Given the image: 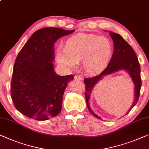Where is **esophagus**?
I'll return each mask as SVG.
<instances>
[{"instance_id": "34e87169", "label": "esophagus", "mask_w": 149, "mask_h": 149, "mask_svg": "<svg viewBox=\"0 0 149 149\" xmlns=\"http://www.w3.org/2000/svg\"><path fill=\"white\" fill-rule=\"evenodd\" d=\"M74 79L75 80H80V81H81V80H83V77H82L81 76H80V75H75L74 76Z\"/></svg>"}]
</instances>
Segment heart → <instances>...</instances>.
<instances>
[{
  "instance_id": "b5f03b06",
  "label": "heart",
  "mask_w": 149,
  "mask_h": 149,
  "mask_svg": "<svg viewBox=\"0 0 149 149\" xmlns=\"http://www.w3.org/2000/svg\"><path fill=\"white\" fill-rule=\"evenodd\" d=\"M113 53L110 41L93 34L78 33L66 40L64 48L56 51V60L64 67L72 68L81 60L87 74L95 75L104 70Z\"/></svg>"
}]
</instances>
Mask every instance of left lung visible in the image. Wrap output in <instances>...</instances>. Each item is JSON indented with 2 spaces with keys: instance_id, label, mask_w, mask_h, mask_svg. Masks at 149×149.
<instances>
[{
  "instance_id": "1",
  "label": "left lung",
  "mask_w": 149,
  "mask_h": 149,
  "mask_svg": "<svg viewBox=\"0 0 149 149\" xmlns=\"http://www.w3.org/2000/svg\"><path fill=\"white\" fill-rule=\"evenodd\" d=\"M109 34L113 40L114 46L113 53L110 62H109L106 68L97 76L90 77V78H85L84 79L86 89L85 95L88 109L93 116L98 119H100L101 118L94 113V112L90 108L89 100L93 88L103 76L111 74V73L120 70H125L128 72L129 74L132 79V81L134 83L135 97L132 105L129 109V111L127 112V113L130 112L139 101L142 84L141 66H140L138 58L134 49L128 44V43L119 34L113 33V32H109Z\"/></svg>"
}]
</instances>
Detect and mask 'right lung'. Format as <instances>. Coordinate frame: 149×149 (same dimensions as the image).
Wrapping results in <instances>:
<instances>
[{"label": "right lung", "mask_w": 149, "mask_h": 149, "mask_svg": "<svg viewBox=\"0 0 149 149\" xmlns=\"http://www.w3.org/2000/svg\"><path fill=\"white\" fill-rule=\"evenodd\" d=\"M74 31L42 28L33 33L17 55L10 95L15 108L27 117L44 121L61 111L64 92L74 76L56 74L54 46L58 39Z\"/></svg>", "instance_id": "add662e5"}]
</instances>
